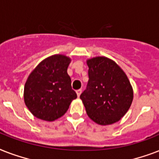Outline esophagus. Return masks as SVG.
Wrapping results in <instances>:
<instances>
[{"label":"esophagus","mask_w":159,"mask_h":159,"mask_svg":"<svg viewBox=\"0 0 159 159\" xmlns=\"http://www.w3.org/2000/svg\"><path fill=\"white\" fill-rule=\"evenodd\" d=\"M81 93H82V90H81V89L77 90V97H80V95H81Z\"/></svg>","instance_id":"obj_1"}]
</instances>
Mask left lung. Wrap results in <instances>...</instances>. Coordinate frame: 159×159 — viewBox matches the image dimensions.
Listing matches in <instances>:
<instances>
[{
  "mask_svg": "<svg viewBox=\"0 0 159 159\" xmlns=\"http://www.w3.org/2000/svg\"><path fill=\"white\" fill-rule=\"evenodd\" d=\"M89 80L80 98L87 116L101 125L119 121L130 107L134 92L129 80L115 61L106 57L87 60Z\"/></svg>",
  "mask_w": 159,
  "mask_h": 159,
  "instance_id": "1",
  "label": "left lung"
}]
</instances>
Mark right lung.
Listing matches in <instances>:
<instances>
[{"mask_svg": "<svg viewBox=\"0 0 159 159\" xmlns=\"http://www.w3.org/2000/svg\"><path fill=\"white\" fill-rule=\"evenodd\" d=\"M71 58L62 54L43 59L31 72L24 88V100L36 118L53 121L62 117L77 98L67 67Z\"/></svg>", "mask_w": 159, "mask_h": 159, "instance_id": "obj_1", "label": "right lung"}]
</instances>
